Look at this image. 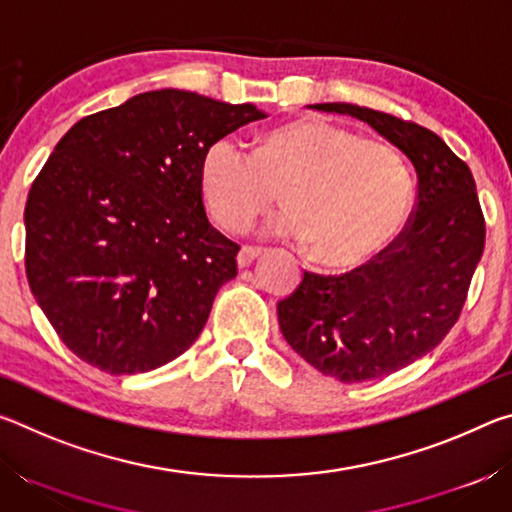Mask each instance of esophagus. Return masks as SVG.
Here are the masks:
<instances>
[{"mask_svg":"<svg viewBox=\"0 0 512 512\" xmlns=\"http://www.w3.org/2000/svg\"><path fill=\"white\" fill-rule=\"evenodd\" d=\"M264 250L262 248H255V246H244L239 250V255H237V264H239V268H246V266H250L255 262V259L262 255Z\"/></svg>","mask_w":512,"mask_h":512,"instance_id":"1","label":"esophagus"}]
</instances>
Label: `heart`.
<instances>
[{
  "instance_id": "1",
  "label": "heart",
  "mask_w": 512,
  "mask_h": 512,
  "mask_svg": "<svg viewBox=\"0 0 512 512\" xmlns=\"http://www.w3.org/2000/svg\"><path fill=\"white\" fill-rule=\"evenodd\" d=\"M287 207L273 230L309 244L327 268H352L400 235L411 207V176L395 146L327 119H296L259 137L255 153L230 137L207 146L201 194L212 221L246 232Z\"/></svg>"
}]
</instances>
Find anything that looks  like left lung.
I'll return each instance as SVG.
<instances>
[{
  "mask_svg": "<svg viewBox=\"0 0 512 512\" xmlns=\"http://www.w3.org/2000/svg\"><path fill=\"white\" fill-rule=\"evenodd\" d=\"M314 108L366 121L418 176L409 221L381 253L343 275L305 271L277 302L291 348L323 375L359 384L406 368L456 325L483 255L485 219L470 167L429 128L352 103Z\"/></svg>",
  "mask_w": 512,
  "mask_h": 512,
  "instance_id": "left-lung-1",
  "label": "left lung"
}]
</instances>
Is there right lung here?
Here are the masks:
<instances>
[{
  "label": "right lung",
  "instance_id": "obj_1",
  "mask_svg": "<svg viewBox=\"0 0 512 512\" xmlns=\"http://www.w3.org/2000/svg\"><path fill=\"white\" fill-rule=\"evenodd\" d=\"M262 117L253 103L155 90L83 117L56 144L24 207V268L81 361L135 375L198 339L239 253L207 221L203 155Z\"/></svg>",
  "mask_w": 512,
  "mask_h": 512
}]
</instances>
